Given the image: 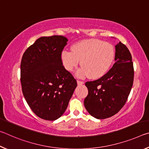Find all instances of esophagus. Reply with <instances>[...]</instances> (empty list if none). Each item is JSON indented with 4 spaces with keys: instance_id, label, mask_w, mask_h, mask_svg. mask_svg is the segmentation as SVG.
<instances>
[{
    "instance_id": "1",
    "label": "esophagus",
    "mask_w": 149,
    "mask_h": 149,
    "mask_svg": "<svg viewBox=\"0 0 149 149\" xmlns=\"http://www.w3.org/2000/svg\"><path fill=\"white\" fill-rule=\"evenodd\" d=\"M77 85H84V82L82 81H79V80H77Z\"/></svg>"
}]
</instances>
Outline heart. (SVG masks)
<instances>
[{
  "instance_id": "b5f03b06",
  "label": "heart",
  "mask_w": 149,
  "mask_h": 149,
  "mask_svg": "<svg viewBox=\"0 0 149 149\" xmlns=\"http://www.w3.org/2000/svg\"><path fill=\"white\" fill-rule=\"evenodd\" d=\"M115 49L112 45L101 40H83L72 46V50H64L61 54L62 64L68 71L72 72L81 60V68L77 75H87L97 79L107 74L114 62Z\"/></svg>"
}]
</instances>
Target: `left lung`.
<instances>
[{"mask_svg":"<svg viewBox=\"0 0 149 149\" xmlns=\"http://www.w3.org/2000/svg\"><path fill=\"white\" fill-rule=\"evenodd\" d=\"M115 63L100 79L87 81L85 107L97 119L110 118L119 112L127 101L133 86L134 69L129 49L119 42L115 47Z\"/></svg>","mask_w":149,"mask_h":149,"instance_id":"1","label":"left lung"}]
</instances>
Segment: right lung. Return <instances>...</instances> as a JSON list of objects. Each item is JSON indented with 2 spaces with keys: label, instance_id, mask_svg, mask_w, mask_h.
Segmentation results:
<instances>
[{
  "label": "right lung",
  "instance_id": "right-lung-1",
  "mask_svg": "<svg viewBox=\"0 0 149 149\" xmlns=\"http://www.w3.org/2000/svg\"><path fill=\"white\" fill-rule=\"evenodd\" d=\"M67 41L62 35L41 37L27 48L22 58V93L33 112L45 120L62 116L77 87L61 59Z\"/></svg>",
  "mask_w": 149,
  "mask_h": 149
}]
</instances>
